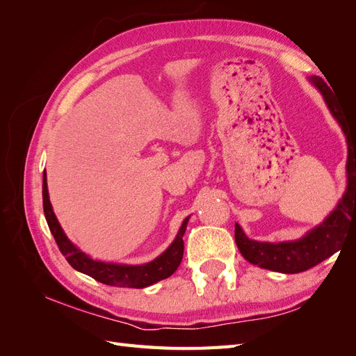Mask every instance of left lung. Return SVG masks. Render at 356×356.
<instances>
[{
    "label": "left lung",
    "mask_w": 356,
    "mask_h": 356,
    "mask_svg": "<svg viewBox=\"0 0 356 356\" xmlns=\"http://www.w3.org/2000/svg\"><path fill=\"white\" fill-rule=\"evenodd\" d=\"M309 81L324 96L331 115L336 118L348 143L346 190L325 220L306 232L301 238L282 242H258L250 239L239 224L234 225V239L245 260L267 270L300 273L324 261L339 251L350 230L356 233V118L349 117L334 99L331 89L318 75Z\"/></svg>",
    "instance_id": "8db88e82"
}]
</instances>
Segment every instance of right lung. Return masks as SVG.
<instances>
[{
    "instance_id": "obj_1",
    "label": "right lung",
    "mask_w": 356,
    "mask_h": 356,
    "mask_svg": "<svg viewBox=\"0 0 356 356\" xmlns=\"http://www.w3.org/2000/svg\"><path fill=\"white\" fill-rule=\"evenodd\" d=\"M42 208H44L49 229L53 238H55L62 255L67 258V261L75 270L96 279L98 282L111 286L145 288L161 281V279L169 277L181 264L182 254H184V241H182V236L186 233L190 217L182 221L177 233V238L168 246V250L161 252L157 258H154L153 261L145 264H120L95 260V258L83 252L77 245H74L68 239V236L60 227L56 215L51 208L46 170L42 174Z\"/></svg>"
}]
</instances>
